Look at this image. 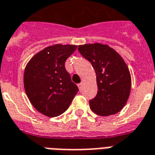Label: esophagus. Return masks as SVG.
<instances>
[{
    "instance_id": "1",
    "label": "esophagus",
    "mask_w": 155,
    "mask_h": 155,
    "mask_svg": "<svg viewBox=\"0 0 155 155\" xmlns=\"http://www.w3.org/2000/svg\"><path fill=\"white\" fill-rule=\"evenodd\" d=\"M78 87H79V89H80V91H82V88H83V84L81 83L78 84Z\"/></svg>"
}]
</instances>
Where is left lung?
<instances>
[{
    "instance_id": "obj_1",
    "label": "left lung",
    "mask_w": 155,
    "mask_h": 155,
    "mask_svg": "<svg viewBox=\"0 0 155 155\" xmlns=\"http://www.w3.org/2000/svg\"><path fill=\"white\" fill-rule=\"evenodd\" d=\"M78 50L94 69L98 93L89 100L94 113L110 116L120 112L129 98L131 79L122 57L109 46L94 43L79 46Z\"/></svg>"
}]
</instances>
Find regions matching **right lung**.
I'll use <instances>...</instances> for the list:
<instances>
[{
	"label": "right lung",
	"mask_w": 155,
	"mask_h": 155,
	"mask_svg": "<svg viewBox=\"0 0 155 155\" xmlns=\"http://www.w3.org/2000/svg\"><path fill=\"white\" fill-rule=\"evenodd\" d=\"M75 45L46 48L31 58L25 67L24 86L32 105L43 115L54 117L68 109L79 91L65 68Z\"/></svg>",
	"instance_id": "add662e5"
}]
</instances>
